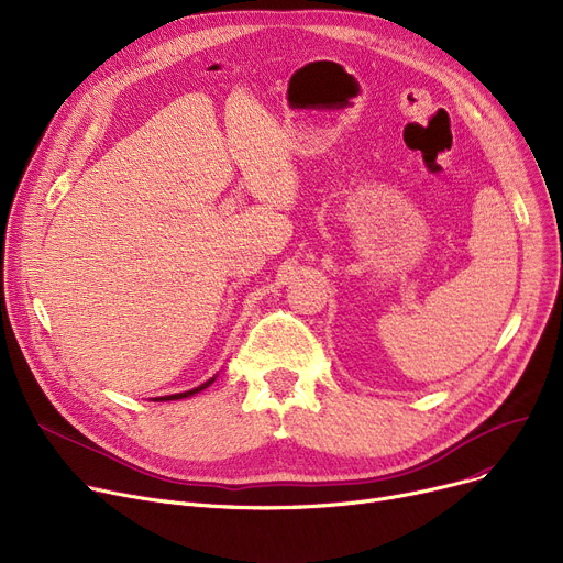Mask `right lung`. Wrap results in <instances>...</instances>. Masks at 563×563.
<instances>
[{
  "mask_svg": "<svg viewBox=\"0 0 563 563\" xmlns=\"http://www.w3.org/2000/svg\"><path fill=\"white\" fill-rule=\"evenodd\" d=\"M217 378V376H214ZM214 378H210V380H205L202 386H198V388H194V390H187V393H177V395H166V397H159V399H155V401H175V399H185V397H191V395H196V393H200V390H205L207 386H212L214 383Z\"/></svg>",
  "mask_w": 563,
  "mask_h": 563,
  "instance_id": "1",
  "label": "right lung"
}]
</instances>
